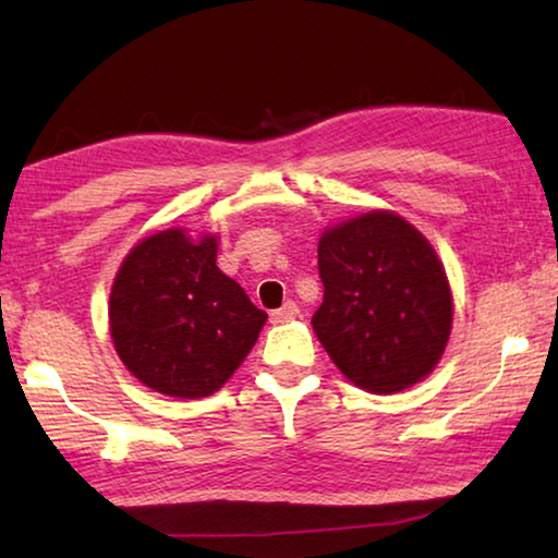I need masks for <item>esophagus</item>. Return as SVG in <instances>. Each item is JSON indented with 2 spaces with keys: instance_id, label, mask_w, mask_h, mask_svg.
<instances>
[{
  "instance_id": "1",
  "label": "esophagus",
  "mask_w": 558,
  "mask_h": 558,
  "mask_svg": "<svg viewBox=\"0 0 558 558\" xmlns=\"http://www.w3.org/2000/svg\"><path fill=\"white\" fill-rule=\"evenodd\" d=\"M296 316H299V306L294 304V301H287V304L277 308V312H271V324H287Z\"/></svg>"
}]
</instances>
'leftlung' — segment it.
<instances>
[{"label": "left lung", "instance_id": "1", "mask_svg": "<svg viewBox=\"0 0 558 558\" xmlns=\"http://www.w3.org/2000/svg\"><path fill=\"white\" fill-rule=\"evenodd\" d=\"M318 341L355 386L390 396L427 378L452 331V291L433 244L390 209L326 227L318 240Z\"/></svg>", "mask_w": 558, "mask_h": 558}]
</instances>
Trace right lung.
<instances>
[{"mask_svg": "<svg viewBox=\"0 0 558 558\" xmlns=\"http://www.w3.org/2000/svg\"><path fill=\"white\" fill-rule=\"evenodd\" d=\"M267 314L217 267V236L182 227L145 236L118 269L108 326L118 359L143 386L205 398L257 343Z\"/></svg>", "mask_w": 558, "mask_h": 558, "instance_id": "obj_1", "label": "right lung"}]
</instances>
